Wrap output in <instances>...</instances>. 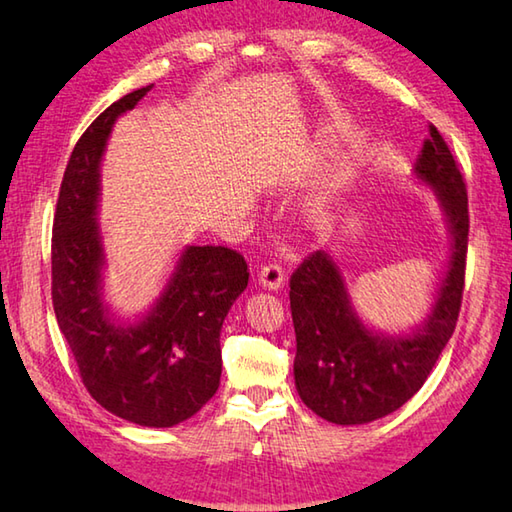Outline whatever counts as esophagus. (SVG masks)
Listing matches in <instances>:
<instances>
[{
    "label": "esophagus",
    "instance_id": "34e87169",
    "mask_svg": "<svg viewBox=\"0 0 512 512\" xmlns=\"http://www.w3.org/2000/svg\"><path fill=\"white\" fill-rule=\"evenodd\" d=\"M284 281H286L284 268H281L279 264H266L262 268V273H259V284L268 290H279L281 286H284Z\"/></svg>",
    "mask_w": 512,
    "mask_h": 512
}]
</instances>
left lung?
<instances>
[{"instance_id":"left-lung-1","label":"left lung","mask_w":512,"mask_h":512,"mask_svg":"<svg viewBox=\"0 0 512 512\" xmlns=\"http://www.w3.org/2000/svg\"><path fill=\"white\" fill-rule=\"evenodd\" d=\"M413 173L438 195L451 235V257L436 303L407 334L365 328L339 266L317 250L290 277L297 334L295 385L317 416L334 424H365L387 416L416 394L458 323L469 244V198L451 149L433 125Z\"/></svg>"}]
</instances>
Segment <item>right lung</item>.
I'll use <instances>...</instances> for the list:
<instances>
[{"instance_id":"add662e5","label":"right lung","mask_w":512,"mask_h":512,"mask_svg":"<svg viewBox=\"0 0 512 512\" xmlns=\"http://www.w3.org/2000/svg\"><path fill=\"white\" fill-rule=\"evenodd\" d=\"M151 88L112 103L72 151L52 224V306L90 396L118 418L162 429L195 416L220 387L222 323L248 286V266L231 248L187 246L140 321L121 323L107 308L101 158L116 118Z\"/></svg>"}]
</instances>
